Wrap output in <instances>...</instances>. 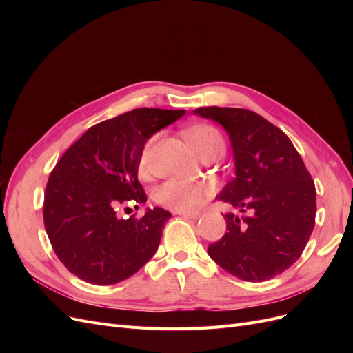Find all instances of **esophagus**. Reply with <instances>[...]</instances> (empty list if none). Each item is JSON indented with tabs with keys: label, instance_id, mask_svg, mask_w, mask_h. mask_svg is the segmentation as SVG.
I'll return each instance as SVG.
<instances>
[{
	"label": "esophagus",
	"instance_id": "esophagus-1",
	"mask_svg": "<svg viewBox=\"0 0 353 353\" xmlns=\"http://www.w3.org/2000/svg\"><path fill=\"white\" fill-rule=\"evenodd\" d=\"M175 213H176V215H179V216L185 218V219L196 221V219L200 218V213H190V212H175Z\"/></svg>",
	"mask_w": 353,
	"mask_h": 353
}]
</instances>
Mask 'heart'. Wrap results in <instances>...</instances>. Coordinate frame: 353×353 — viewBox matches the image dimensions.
Here are the masks:
<instances>
[{"label": "heart", "mask_w": 353, "mask_h": 353, "mask_svg": "<svg viewBox=\"0 0 353 353\" xmlns=\"http://www.w3.org/2000/svg\"><path fill=\"white\" fill-rule=\"evenodd\" d=\"M156 135L148 138L138 157V174L145 176L150 172L152 153L156 143ZM190 145L199 156L212 152L225 150V141L221 132L210 125H199L187 132ZM212 194V187L206 183L191 179H169L154 191V200L165 208L176 212H191L203 205Z\"/></svg>", "instance_id": "obj_1"}]
</instances>
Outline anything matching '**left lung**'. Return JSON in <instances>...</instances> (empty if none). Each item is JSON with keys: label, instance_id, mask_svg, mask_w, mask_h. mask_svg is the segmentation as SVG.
Wrapping results in <instances>:
<instances>
[{"label": "left lung", "instance_id": "1", "mask_svg": "<svg viewBox=\"0 0 353 353\" xmlns=\"http://www.w3.org/2000/svg\"><path fill=\"white\" fill-rule=\"evenodd\" d=\"M230 135L236 176L216 197L248 215L227 213V231L208 253L221 268L252 283L271 280L301 258L315 225L314 179L280 128L248 109L200 108Z\"/></svg>", "mask_w": 353, "mask_h": 353}]
</instances>
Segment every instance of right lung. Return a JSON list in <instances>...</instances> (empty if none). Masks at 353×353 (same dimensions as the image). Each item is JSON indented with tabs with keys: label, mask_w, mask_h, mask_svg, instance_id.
Returning a JSON list of instances; mask_svg holds the SVG:
<instances>
[{
	"label": "right lung",
	"mask_w": 353,
	"mask_h": 353,
	"mask_svg": "<svg viewBox=\"0 0 353 353\" xmlns=\"http://www.w3.org/2000/svg\"><path fill=\"white\" fill-rule=\"evenodd\" d=\"M184 113L141 108L103 121L51 170L44 225L57 258L78 279L97 285L121 283L156 253L172 215L154 208L141 218L122 219L117 208L147 201L137 178L138 157L148 138Z\"/></svg>",
	"instance_id": "obj_1"
}]
</instances>
